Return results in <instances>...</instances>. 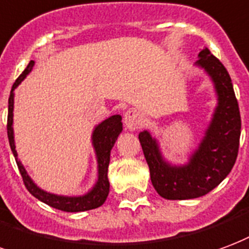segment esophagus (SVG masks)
<instances>
[{
    "label": "esophagus",
    "mask_w": 249,
    "mask_h": 249,
    "mask_svg": "<svg viewBox=\"0 0 249 249\" xmlns=\"http://www.w3.org/2000/svg\"><path fill=\"white\" fill-rule=\"evenodd\" d=\"M141 124H142V119H141V115L139 113V110L129 109L125 112L124 125L126 129H129V130L139 129L140 125Z\"/></svg>",
    "instance_id": "esophagus-1"
}]
</instances>
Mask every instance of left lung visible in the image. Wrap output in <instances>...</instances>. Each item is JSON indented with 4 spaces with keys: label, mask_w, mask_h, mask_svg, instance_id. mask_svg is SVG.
<instances>
[{
    "label": "left lung",
    "mask_w": 249,
    "mask_h": 249,
    "mask_svg": "<svg viewBox=\"0 0 249 249\" xmlns=\"http://www.w3.org/2000/svg\"><path fill=\"white\" fill-rule=\"evenodd\" d=\"M194 66L203 70L213 83L216 107L203 137L186 162L171 163L162 154L156 136L149 130L139 134L153 186L165 199H194L206 195L230 174L237 157L242 120L227 70L207 47L198 54Z\"/></svg>",
    "instance_id": "8db88e82"
}]
</instances>
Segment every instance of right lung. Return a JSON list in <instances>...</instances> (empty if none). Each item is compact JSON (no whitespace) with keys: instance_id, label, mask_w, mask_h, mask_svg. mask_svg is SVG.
<instances>
[{"instance_id":"obj_1","label":"right lung","mask_w":249,"mask_h":249,"mask_svg":"<svg viewBox=\"0 0 249 249\" xmlns=\"http://www.w3.org/2000/svg\"><path fill=\"white\" fill-rule=\"evenodd\" d=\"M36 62L30 60V63L27 64L25 71L19 75V78L17 79L16 83L13 84L10 96H9V107H7V137H9V143L12 148L13 156L16 158L17 165L19 169L23 182L26 189L30 191L31 195H34L36 199L40 202L49 204L54 209H58L60 211L66 213H82V211H88L100 207L104 203L109 193V179H108V166H109L110 150L115 145L116 140L123 132V117L120 115H113L101 121L100 124H97L93 130H92L91 141L92 148L95 152L97 163V178L91 189L82 195H59L50 193L43 189H40L36 182L33 181V178L29 176V173L22 165L21 160L18 158V153L16 150V140H14V91L16 88L21 84L27 75L31 72V70L34 67Z\"/></svg>"}]
</instances>
